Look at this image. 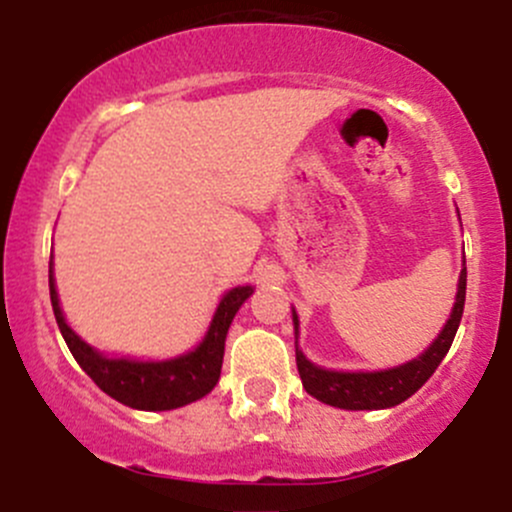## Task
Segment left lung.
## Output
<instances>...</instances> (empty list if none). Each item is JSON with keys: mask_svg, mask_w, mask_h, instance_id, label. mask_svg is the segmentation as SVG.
I'll return each mask as SVG.
<instances>
[{"mask_svg": "<svg viewBox=\"0 0 512 512\" xmlns=\"http://www.w3.org/2000/svg\"><path fill=\"white\" fill-rule=\"evenodd\" d=\"M463 304H466V267H463L461 280H458V294L451 319L446 322L443 332L438 334L436 342L418 359L386 371H329L322 369V366H314L312 361L304 359L302 352H297V371L302 386L314 399L337 406V409L374 411L401 404L431 379L443 356L448 354L453 337L458 332V324H461ZM297 327L299 322L297 314H294V334H297Z\"/></svg>", "mask_w": 512, "mask_h": 512, "instance_id": "left-lung-1", "label": "left lung"}]
</instances>
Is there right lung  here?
<instances>
[{"instance_id":"obj_1","label":"right lung","mask_w":512,"mask_h":512,"mask_svg":"<svg viewBox=\"0 0 512 512\" xmlns=\"http://www.w3.org/2000/svg\"><path fill=\"white\" fill-rule=\"evenodd\" d=\"M49 294L54 307L56 324L61 329L66 347L79 361L81 369L94 379L101 391L111 399L141 411H170L178 406L193 404L215 389L223 369L225 337L230 329L232 317L237 314L240 304L252 294V287H235L225 294L210 322L203 344L195 352L178 356L168 361H131V359H106L81 342L61 314L59 297L54 287V272L49 262Z\"/></svg>"}]
</instances>
